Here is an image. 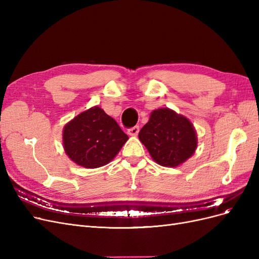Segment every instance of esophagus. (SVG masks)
Instances as JSON below:
<instances>
[{
	"instance_id": "34e87169",
	"label": "esophagus",
	"mask_w": 259,
	"mask_h": 259,
	"mask_svg": "<svg viewBox=\"0 0 259 259\" xmlns=\"http://www.w3.org/2000/svg\"><path fill=\"white\" fill-rule=\"evenodd\" d=\"M138 133H139V126H134L127 131V134L130 136H137Z\"/></svg>"
}]
</instances>
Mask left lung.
Listing matches in <instances>:
<instances>
[{"instance_id": "8db88e82", "label": "left lung", "mask_w": 259, "mask_h": 259, "mask_svg": "<svg viewBox=\"0 0 259 259\" xmlns=\"http://www.w3.org/2000/svg\"><path fill=\"white\" fill-rule=\"evenodd\" d=\"M138 137L151 158L166 167L186 162L198 146L197 132L190 120L168 108L153 110Z\"/></svg>"}]
</instances>
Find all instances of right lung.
Segmentation results:
<instances>
[{"label": "right lung", "instance_id": "add662e5", "mask_svg": "<svg viewBox=\"0 0 259 259\" xmlns=\"http://www.w3.org/2000/svg\"><path fill=\"white\" fill-rule=\"evenodd\" d=\"M128 136L98 106L81 112L62 131V145L71 161L85 168H97L111 162Z\"/></svg>", "mask_w": 259, "mask_h": 259}]
</instances>
